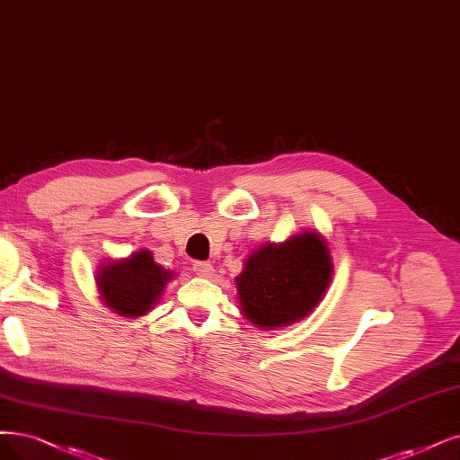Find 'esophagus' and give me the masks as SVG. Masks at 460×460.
<instances>
[{
  "label": "esophagus",
  "instance_id": "34e87169",
  "mask_svg": "<svg viewBox=\"0 0 460 460\" xmlns=\"http://www.w3.org/2000/svg\"><path fill=\"white\" fill-rule=\"evenodd\" d=\"M193 270H195L199 277H212L214 267L208 261H195L193 263Z\"/></svg>",
  "mask_w": 460,
  "mask_h": 460
}]
</instances>
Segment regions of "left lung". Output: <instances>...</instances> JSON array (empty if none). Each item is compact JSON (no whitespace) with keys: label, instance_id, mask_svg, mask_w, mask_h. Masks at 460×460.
I'll use <instances>...</instances> for the list:
<instances>
[{"label":"left lung","instance_id":"8db88e82","mask_svg":"<svg viewBox=\"0 0 460 460\" xmlns=\"http://www.w3.org/2000/svg\"><path fill=\"white\" fill-rule=\"evenodd\" d=\"M330 280L328 246L316 233H305L253 252L236 277V290L252 324L273 330L309 314Z\"/></svg>","mask_w":460,"mask_h":460}]
</instances>
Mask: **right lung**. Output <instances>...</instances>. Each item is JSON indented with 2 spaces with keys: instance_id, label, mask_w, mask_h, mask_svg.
I'll return each mask as SVG.
<instances>
[{
  "instance_id": "1",
  "label": "right lung",
  "mask_w": 460,
  "mask_h": 460,
  "mask_svg": "<svg viewBox=\"0 0 460 460\" xmlns=\"http://www.w3.org/2000/svg\"><path fill=\"white\" fill-rule=\"evenodd\" d=\"M170 279L172 273L153 261L147 250H142L134 252L128 260L102 269L98 288L102 299L111 311L134 318L153 309Z\"/></svg>"
}]
</instances>
